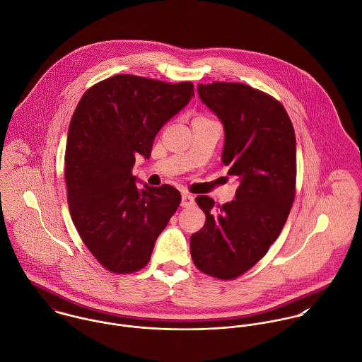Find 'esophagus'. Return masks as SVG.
I'll return each instance as SVG.
<instances>
[{
	"label": "esophagus",
	"mask_w": 362,
	"mask_h": 362,
	"mask_svg": "<svg viewBox=\"0 0 362 362\" xmlns=\"http://www.w3.org/2000/svg\"><path fill=\"white\" fill-rule=\"evenodd\" d=\"M194 204V199L192 194L189 193H183L182 194V207H190Z\"/></svg>",
	"instance_id": "34e87169"
}]
</instances>
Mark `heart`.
Wrapping results in <instances>:
<instances>
[{
	"label": "heart",
	"instance_id": "heart-1",
	"mask_svg": "<svg viewBox=\"0 0 362 362\" xmlns=\"http://www.w3.org/2000/svg\"><path fill=\"white\" fill-rule=\"evenodd\" d=\"M209 120H211V119H209L206 116H196L193 122H209Z\"/></svg>",
	"mask_w": 362,
	"mask_h": 362
}]
</instances>
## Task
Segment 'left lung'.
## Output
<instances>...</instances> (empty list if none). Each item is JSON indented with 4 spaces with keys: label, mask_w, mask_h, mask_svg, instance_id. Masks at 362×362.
<instances>
[{
    "label": "left lung",
    "mask_w": 362,
    "mask_h": 362,
    "mask_svg": "<svg viewBox=\"0 0 362 362\" xmlns=\"http://www.w3.org/2000/svg\"><path fill=\"white\" fill-rule=\"evenodd\" d=\"M202 100L225 129L222 163L239 180L230 203L196 197L206 214L192 235L194 266L218 280L250 270L281 233L296 192V141L276 98L240 82L199 83Z\"/></svg>",
    "instance_id": "1"
}]
</instances>
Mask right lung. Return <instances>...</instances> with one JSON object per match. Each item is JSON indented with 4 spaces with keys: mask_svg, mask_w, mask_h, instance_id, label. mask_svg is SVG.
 <instances>
[{
    "mask_svg": "<svg viewBox=\"0 0 362 362\" xmlns=\"http://www.w3.org/2000/svg\"><path fill=\"white\" fill-rule=\"evenodd\" d=\"M194 95L193 82L170 83L119 74L92 85L69 129L64 177L74 225L109 272L144 269L182 196L169 185L139 187L136 156H151L160 127Z\"/></svg>",
    "mask_w": 362,
    "mask_h": 362,
    "instance_id": "1",
    "label": "right lung"
}]
</instances>
